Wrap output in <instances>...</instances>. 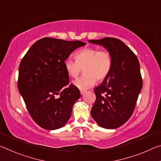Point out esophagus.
<instances>
[{"mask_svg":"<svg viewBox=\"0 0 161 161\" xmlns=\"http://www.w3.org/2000/svg\"><path fill=\"white\" fill-rule=\"evenodd\" d=\"M86 92V91H84V90H81L80 91V94H81V95H83L84 93H85Z\"/></svg>","mask_w":161,"mask_h":161,"instance_id":"34e87169","label":"esophagus"}]
</instances>
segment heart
<instances>
[{
	"label": "heart",
	"instance_id": "1",
	"mask_svg": "<svg viewBox=\"0 0 161 161\" xmlns=\"http://www.w3.org/2000/svg\"><path fill=\"white\" fill-rule=\"evenodd\" d=\"M75 61L65 59L64 67L70 77L76 78L83 69L84 75L72 81L75 87L86 89L94 86L96 81H102L110 74L113 59L108 51H99L97 48L85 47L75 54Z\"/></svg>",
	"mask_w": 161,
	"mask_h": 161
}]
</instances>
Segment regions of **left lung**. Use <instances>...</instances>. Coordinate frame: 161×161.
<instances>
[{
    "mask_svg": "<svg viewBox=\"0 0 161 161\" xmlns=\"http://www.w3.org/2000/svg\"><path fill=\"white\" fill-rule=\"evenodd\" d=\"M89 42L102 45L109 52L113 59L110 74L94 88L96 101L91 115L99 126L116 129L131 116L142 89L139 62L131 50L116 38L104 37Z\"/></svg>",
    "mask_w": 161,
    "mask_h": 161,
    "instance_id": "obj_1",
    "label": "left lung"
}]
</instances>
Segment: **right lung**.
<instances>
[{"label": "right lung", "instance_id": "1", "mask_svg": "<svg viewBox=\"0 0 161 161\" xmlns=\"http://www.w3.org/2000/svg\"><path fill=\"white\" fill-rule=\"evenodd\" d=\"M81 41L44 37L35 42L19 66L18 90L35 123L47 130L60 129L69 119L80 99L78 88L69 84L64 62ZM58 95L59 97H56Z\"/></svg>", "mask_w": 161, "mask_h": 161}]
</instances>
